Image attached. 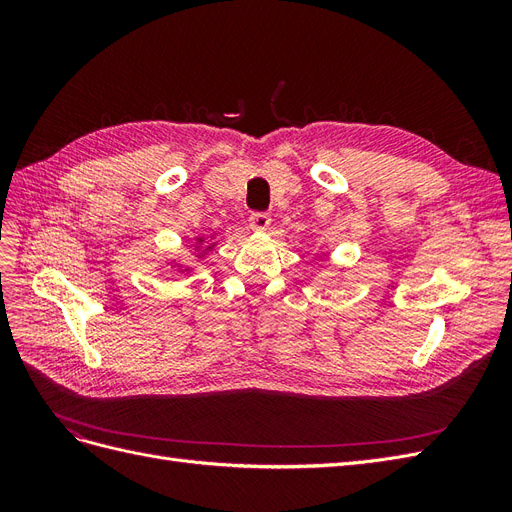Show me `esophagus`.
<instances>
[{
  "label": "esophagus",
  "instance_id": "34e87169",
  "mask_svg": "<svg viewBox=\"0 0 512 512\" xmlns=\"http://www.w3.org/2000/svg\"><path fill=\"white\" fill-rule=\"evenodd\" d=\"M271 226L269 213H252L250 215V228L252 230H267Z\"/></svg>",
  "mask_w": 512,
  "mask_h": 512
}]
</instances>
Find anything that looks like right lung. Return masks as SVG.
Instances as JSON below:
<instances>
[{
    "label": "right lung",
    "instance_id": "add662e5",
    "mask_svg": "<svg viewBox=\"0 0 512 512\" xmlns=\"http://www.w3.org/2000/svg\"><path fill=\"white\" fill-rule=\"evenodd\" d=\"M196 243H198V245H203V243H205V237H196ZM213 245H215V243H209V245L205 247V252H207V250H213ZM175 267H177L179 271H190V267H181V265H173V269H175Z\"/></svg>",
    "mask_w": 512,
    "mask_h": 512
}]
</instances>
